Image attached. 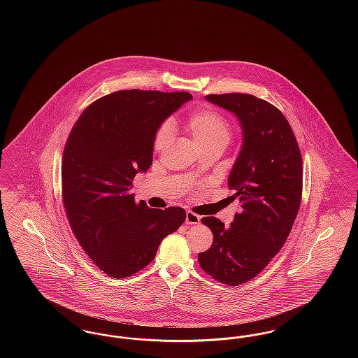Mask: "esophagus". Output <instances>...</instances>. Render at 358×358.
I'll use <instances>...</instances> for the list:
<instances>
[{
	"label": "esophagus",
	"instance_id": "esophagus-1",
	"mask_svg": "<svg viewBox=\"0 0 358 358\" xmlns=\"http://www.w3.org/2000/svg\"><path fill=\"white\" fill-rule=\"evenodd\" d=\"M200 220H201V217H200L199 215H196V213H193V212H187L185 222L189 224V225H192V224H199Z\"/></svg>",
	"mask_w": 358,
	"mask_h": 358
}]
</instances>
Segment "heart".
<instances>
[{
	"label": "heart",
	"mask_w": 358,
	"mask_h": 358,
	"mask_svg": "<svg viewBox=\"0 0 358 358\" xmlns=\"http://www.w3.org/2000/svg\"><path fill=\"white\" fill-rule=\"evenodd\" d=\"M187 130L196 145L204 152L206 149H225L231 141V126L222 115L213 110H199L190 114L187 120ZM171 141V124L165 123L158 130L154 139V149L164 150Z\"/></svg>",
	"instance_id": "b5f03b06"
}]
</instances>
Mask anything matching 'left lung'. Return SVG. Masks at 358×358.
Here are the masks:
<instances>
[{"label": "left lung", "instance_id": "left-lung-1", "mask_svg": "<svg viewBox=\"0 0 358 358\" xmlns=\"http://www.w3.org/2000/svg\"><path fill=\"white\" fill-rule=\"evenodd\" d=\"M205 101L232 113L241 129L228 176L241 212L228 228L203 217L213 243L199 254V263L213 279L238 286L262 273L289 238L302 197V157L289 122L273 104L238 92Z\"/></svg>", "mask_w": 358, "mask_h": 358}]
</instances>
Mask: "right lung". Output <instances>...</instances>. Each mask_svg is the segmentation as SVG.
Masks as SVG:
<instances>
[{
  "instance_id": "right-lung-1",
  "label": "right lung",
  "mask_w": 358,
  "mask_h": 358,
  "mask_svg": "<svg viewBox=\"0 0 358 358\" xmlns=\"http://www.w3.org/2000/svg\"><path fill=\"white\" fill-rule=\"evenodd\" d=\"M193 96L126 90L87 107L69 133L62 165L63 203L87 255L113 278L146 267L161 241L185 222V209L136 203L138 173L153 162L161 124Z\"/></svg>"
}]
</instances>
